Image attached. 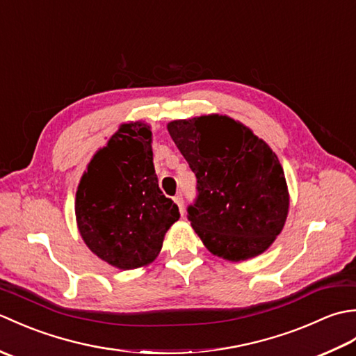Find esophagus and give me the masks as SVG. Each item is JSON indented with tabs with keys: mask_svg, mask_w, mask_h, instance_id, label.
I'll return each instance as SVG.
<instances>
[{
	"mask_svg": "<svg viewBox=\"0 0 356 356\" xmlns=\"http://www.w3.org/2000/svg\"><path fill=\"white\" fill-rule=\"evenodd\" d=\"M174 203H176V205L179 207V211H180V214L184 216V213H185V208H184V197L180 194H177L176 197H174Z\"/></svg>",
	"mask_w": 356,
	"mask_h": 356,
	"instance_id": "obj_1",
	"label": "esophagus"
}]
</instances>
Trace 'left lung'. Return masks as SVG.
Here are the masks:
<instances>
[{
	"label": "left lung",
	"instance_id": "left-lung-1",
	"mask_svg": "<svg viewBox=\"0 0 356 356\" xmlns=\"http://www.w3.org/2000/svg\"><path fill=\"white\" fill-rule=\"evenodd\" d=\"M197 177L199 197L188 220L208 251L228 261L263 254L289 213L283 166L251 128L211 113L166 124Z\"/></svg>",
	"mask_w": 356,
	"mask_h": 356
}]
</instances>
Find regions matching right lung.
Listing matches in <instances>:
<instances>
[{"label": "right lung", "mask_w": 356, "mask_h": 356, "mask_svg": "<svg viewBox=\"0 0 356 356\" xmlns=\"http://www.w3.org/2000/svg\"><path fill=\"white\" fill-rule=\"evenodd\" d=\"M151 143L149 124H120L90 159L76 188L74 216L82 240L120 270L153 263L180 217L176 203L159 190Z\"/></svg>", "instance_id": "add662e5"}]
</instances>
